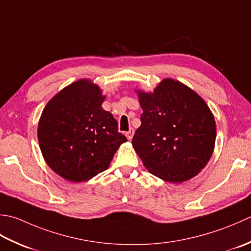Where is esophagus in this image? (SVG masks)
I'll list each match as a JSON object with an SVG mask.
<instances>
[{
    "label": "esophagus",
    "mask_w": 251,
    "mask_h": 251,
    "mask_svg": "<svg viewBox=\"0 0 251 251\" xmlns=\"http://www.w3.org/2000/svg\"><path fill=\"white\" fill-rule=\"evenodd\" d=\"M133 134H134V130H133V129H130L129 131L126 132V139L129 140V141H131V140H132Z\"/></svg>",
    "instance_id": "34e87169"
}]
</instances>
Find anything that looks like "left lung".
<instances>
[{"instance_id": "obj_1", "label": "left lung", "mask_w": 251, "mask_h": 251, "mask_svg": "<svg viewBox=\"0 0 251 251\" xmlns=\"http://www.w3.org/2000/svg\"><path fill=\"white\" fill-rule=\"evenodd\" d=\"M143 108L141 126L132 140L152 175L171 183L195 176L212 155L216 121L201 96L172 79L154 93L137 92Z\"/></svg>"}]
</instances>
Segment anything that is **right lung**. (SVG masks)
I'll use <instances>...</instances> for the list:
<instances>
[{"mask_svg": "<svg viewBox=\"0 0 251 251\" xmlns=\"http://www.w3.org/2000/svg\"><path fill=\"white\" fill-rule=\"evenodd\" d=\"M97 85L79 80L50 100L38 127L40 148L54 172L71 182L88 181L109 167L126 137L101 108Z\"/></svg>", "mask_w": 251, "mask_h": 251, "instance_id": "right-lung-1", "label": "right lung"}]
</instances>
